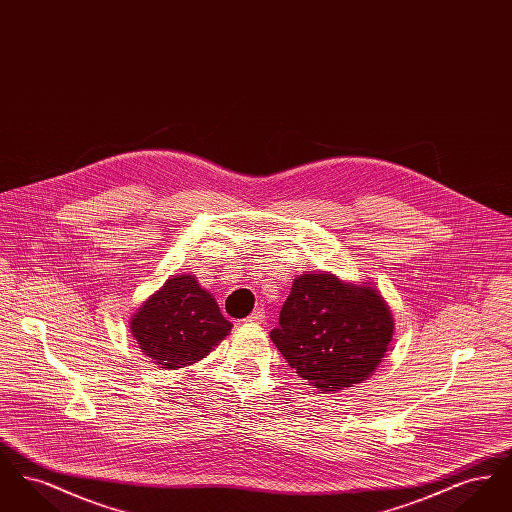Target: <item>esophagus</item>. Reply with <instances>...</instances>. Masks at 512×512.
<instances>
[{
  "label": "esophagus",
  "mask_w": 512,
  "mask_h": 512,
  "mask_svg": "<svg viewBox=\"0 0 512 512\" xmlns=\"http://www.w3.org/2000/svg\"><path fill=\"white\" fill-rule=\"evenodd\" d=\"M245 322H251V324H263L265 322V309H255L249 317L245 318Z\"/></svg>",
  "instance_id": "1"
}]
</instances>
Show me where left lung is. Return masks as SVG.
Masks as SVG:
<instances>
[{"label":"left lung","instance_id":"left-lung-1","mask_svg":"<svg viewBox=\"0 0 512 512\" xmlns=\"http://www.w3.org/2000/svg\"><path fill=\"white\" fill-rule=\"evenodd\" d=\"M391 336L393 320L380 293L324 272L293 282L270 332L297 376L320 391L361 384L380 365Z\"/></svg>","mask_w":512,"mask_h":512}]
</instances>
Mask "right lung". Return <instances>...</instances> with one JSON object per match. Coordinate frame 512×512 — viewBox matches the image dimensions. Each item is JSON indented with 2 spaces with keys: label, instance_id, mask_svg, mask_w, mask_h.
<instances>
[{
  "label": "right lung",
  "instance_id": "right-lung-1",
  "mask_svg": "<svg viewBox=\"0 0 512 512\" xmlns=\"http://www.w3.org/2000/svg\"><path fill=\"white\" fill-rule=\"evenodd\" d=\"M230 328L213 295L192 274L169 278L130 324L140 349L159 368L194 365L228 336Z\"/></svg>",
  "mask_w": 512,
  "mask_h": 512
}]
</instances>
